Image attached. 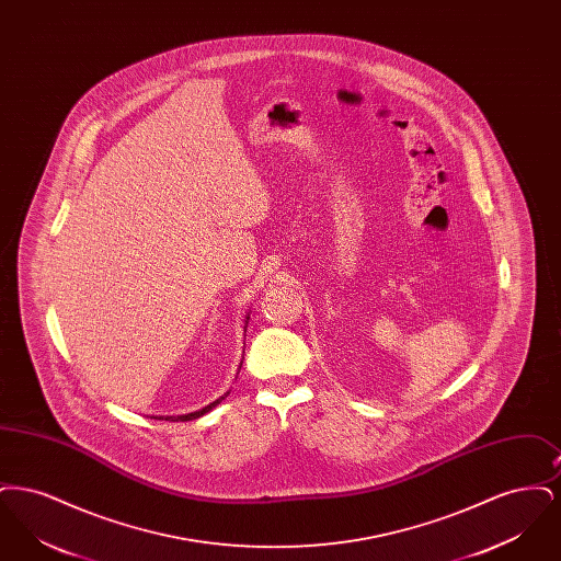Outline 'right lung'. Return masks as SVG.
<instances>
[{
	"instance_id": "add662e5",
	"label": "right lung",
	"mask_w": 561,
	"mask_h": 561,
	"mask_svg": "<svg viewBox=\"0 0 561 561\" xmlns=\"http://www.w3.org/2000/svg\"><path fill=\"white\" fill-rule=\"evenodd\" d=\"M248 320H250V318L245 316V325H248ZM245 325H243V328H245ZM227 396H229V391H227L225 396H220L218 400L213 401V403H208L206 408H202V410H195V412H188V414H181V416H165V419H163V416H160L158 421H172V423H179V421H183V423H185V421H193V419H199V416H204L206 412H210L213 408H216V405H218L220 401L225 400Z\"/></svg>"
}]
</instances>
